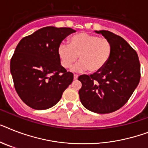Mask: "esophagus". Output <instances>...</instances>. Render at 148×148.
Listing matches in <instances>:
<instances>
[{
  "label": "esophagus",
  "mask_w": 148,
  "mask_h": 148,
  "mask_svg": "<svg viewBox=\"0 0 148 148\" xmlns=\"http://www.w3.org/2000/svg\"><path fill=\"white\" fill-rule=\"evenodd\" d=\"M78 77H79V75H76V74H74V75H73V78H74V80H76V79H78Z\"/></svg>",
  "instance_id": "obj_1"
}]
</instances>
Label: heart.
I'll return each instance as SVG.
<instances>
[{
    "instance_id": "b5f03b06",
    "label": "heart",
    "mask_w": 148,
    "mask_h": 148,
    "mask_svg": "<svg viewBox=\"0 0 148 148\" xmlns=\"http://www.w3.org/2000/svg\"><path fill=\"white\" fill-rule=\"evenodd\" d=\"M57 53L61 66L69 69L78 60L79 62L73 68V71L88 69L96 73L107 64L112 53V45L109 39L87 32H80L69 39V45L61 43Z\"/></svg>"
}]
</instances>
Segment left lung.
<instances>
[{
  "mask_svg": "<svg viewBox=\"0 0 148 148\" xmlns=\"http://www.w3.org/2000/svg\"><path fill=\"white\" fill-rule=\"evenodd\" d=\"M96 32L109 39L112 53L100 71L79 76V94L86 109L104 114L120 109L129 101L141 79V66L137 52L123 38L107 30Z\"/></svg>",
  "mask_w": 148,
  "mask_h": 148,
  "instance_id": "left-lung-1",
  "label": "left lung"
}]
</instances>
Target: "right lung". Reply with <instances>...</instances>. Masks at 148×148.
<instances>
[{
	"instance_id": "obj_1",
	"label": "right lung",
	"mask_w": 148,
	"mask_h": 148,
	"mask_svg": "<svg viewBox=\"0 0 148 148\" xmlns=\"http://www.w3.org/2000/svg\"><path fill=\"white\" fill-rule=\"evenodd\" d=\"M71 28L47 26L21 39L10 60L13 85L19 97L35 110H46L60 100L73 74L60 65L61 42L75 32Z\"/></svg>"
}]
</instances>
